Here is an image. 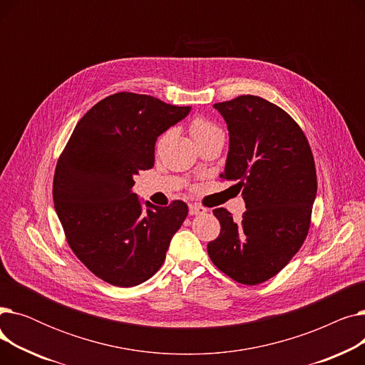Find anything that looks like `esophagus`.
<instances>
[{"label": "esophagus", "instance_id": "obj_1", "mask_svg": "<svg viewBox=\"0 0 365 365\" xmlns=\"http://www.w3.org/2000/svg\"><path fill=\"white\" fill-rule=\"evenodd\" d=\"M205 213V208L201 207V205H197V204H190L189 205V215L190 216H197V215H202Z\"/></svg>", "mask_w": 365, "mask_h": 365}]
</instances>
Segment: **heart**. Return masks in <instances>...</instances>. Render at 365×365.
I'll return each instance as SVG.
<instances>
[{"instance_id": "1", "label": "heart", "mask_w": 365, "mask_h": 365, "mask_svg": "<svg viewBox=\"0 0 365 365\" xmlns=\"http://www.w3.org/2000/svg\"><path fill=\"white\" fill-rule=\"evenodd\" d=\"M189 131H190V136L194 138L197 145L201 143L202 140L208 139V138L216 136V134H222V130L215 123H212V121L204 118V117H195L192 121H190ZM167 136H168V133L163 134V136L158 139V143H157L158 148L164 143Z\"/></svg>"}]
</instances>
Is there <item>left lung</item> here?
<instances>
[{
	"mask_svg": "<svg viewBox=\"0 0 365 365\" xmlns=\"http://www.w3.org/2000/svg\"><path fill=\"white\" fill-rule=\"evenodd\" d=\"M213 106L229 130L220 178L235 182L247 210L238 222L225 208L213 210L220 234L207 252L223 274L256 285L275 277L308 235L317 195L314 155L299 124L259 96Z\"/></svg>",
	"mask_w": 365,
	"mask_h": 365,
	"instance_id": "obj_1",
	"label": "left lung"
}]
</instances>
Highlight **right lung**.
Wrapping results in <instances>:
<instances>
[{
  "label": "right lung",
  "instance_id": "obj_1",
  "mask_svg": "<svg viewBox=\"0 0 365 365\" xmlns=\"http://www.w3.org/2000/svg\"><path fill=\"white\" fill-rule=\"evenodd\" d=\"M189 112L148 94L115 93L78 121L57 161L53 201L66 241L112 285L134 287L155 274L187 216L183 201L143 207L131 187L153 167L160 134Z\"/></svg>",
  "mask_w": 365,
  "mask_h": 365
}]
</instances>
